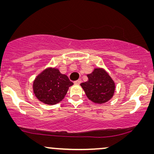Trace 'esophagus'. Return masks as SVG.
<instances>
[{
	"instance_id": "esophagus-1",
	"label": "esophagus",
	"mask_w": 154,
	"mask_h": 154,
	"mask_svg": "<svg viewBox=\"0 0 154 154\" xmlns=\"http://www.w3.org/2000/svg\"><path fill=\"white\" fill-rule=\"evenodd\" d=\"M81 83V79H79V80H77V81H74V84H76V85H79V84Z\"/></svg>"
}]
</instances>
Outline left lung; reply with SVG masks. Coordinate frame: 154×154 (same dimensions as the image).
<instances>
[{
  "label": "left lung",
  "mask_w": 154,
  "mask_h": 154,
  "mask_svg": "<svg viewBox=\"0 0 154 154\" xmlns=\"http://www.w3.org/2000/svg\"><path fill=\"white\" fill-rule=\"evenodd\" d=\"M87 76L88 81L82 83L81 85L90 100L101 104L113 97L115 83L104 69H94Z\"/></svg>",
  "instance_id": "1"
}]
</instances>
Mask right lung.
<instances>
[{
  "label": "right lung",
  "instance_id": "add662e5",
  "mask_svg": "<svg viewBox=\"0 0 154 154\" xmlns=\"http://www.w3.org/2000/svg\"><path fill=\"white\" fill-rule=\"evenodd\" d=\"M73 83L68 76L56 68H48L37 75L33 90L38 100L44 104L54 105L61 102Z\"/></svg>",
  "mask_w": 154,
  "mask_h": 154
}]
</instances>
